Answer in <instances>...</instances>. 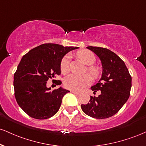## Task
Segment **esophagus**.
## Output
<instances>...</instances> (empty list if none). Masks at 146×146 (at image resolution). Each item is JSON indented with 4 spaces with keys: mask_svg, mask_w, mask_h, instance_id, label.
<instances>
[{
    "mask_svg": "<svg viewBox=\"0 0 146 146\" xmlns=\"http://www.w3.org/2000/svg\"><path fill=\"white\" fill-rule=\"evenodd\" d=\"M71 92L72 93H73V94H76V95H78V94H80V92H77V91H75V90H71Z\"/></svg>",
    "mask_w": 146,
    "mask_h": 146,
    "instance_id": "esophagus-1",
    "label": "esophagus"
}]
</instances>
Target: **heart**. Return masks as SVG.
Segmentation results:
<instances>
[{"label":"heart","instance_id":"b5f03b06","mask_svg":"<svg viewBox=\"0 0 146 146\" xmlns=\"http://www.w3.org/2000/svg\"><path fill=\"white\" fill-rule=\"evenodd\" d=\"M78 56L86 65H91L95 62V56L92 52L88 50H81L78 53ZM60 70L62 73H66L69 71V56H65L63 58L60 63ZM88 71L94 78H96L99 71L97 68L90 66ZM90 77L88 75H78L71 74L67 75L64 80V85L66 88L70 90H78L82 88L87 86L90 83Z\"/></svg>","mask_w":146,"mask_h":146}]
</instances>
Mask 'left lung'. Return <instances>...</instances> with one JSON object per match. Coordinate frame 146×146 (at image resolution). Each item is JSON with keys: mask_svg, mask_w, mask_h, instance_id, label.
Masks as SVG:
<instances>
[{"mask_svg": "<svg viewBox=\"0 0 146 146\" xmlns=\"http://www.w3.org/2000/svg\"><path fill=\"white\" fill-rule=\"evenodd\" d=\"M99 58L102 64L101 78L91 86L93 93L101 91L99 96H91L90 102L82 105V111L96 119L115 115L129 99L132 78L124 61L106 48L87 47Z\"/></svg>", "mask_w": 146, "mask_h": 146, "instance_id": "8db88e82", "label": "left lung"}]
</instances>
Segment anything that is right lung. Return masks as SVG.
I'll return each instance as SVG.
<instances>
[{
  "mask_svg": "<svg viewBox=\"0 0 146 146\" xmlns=\"http://www.w3.org/2000/svg\"><path fill=\"white\" fill-rule=\"evenodd\" d=\"M78 48L45 43L23 56L14 74L13 86L17 104L28 115L43 120L57 113L63 96L70 91L61 86L51 91V88L47 87V82L60 74L63 57ZM60 84L58 81L57 85Z\"/></svg>",
  "mask_w": 146,
  "mask_h": 146,
  "instance_id": "obj_1",
  "label": "right lung"
}]
</instances>
